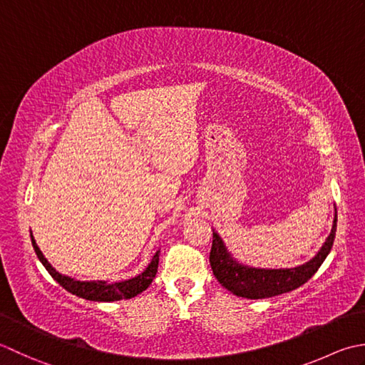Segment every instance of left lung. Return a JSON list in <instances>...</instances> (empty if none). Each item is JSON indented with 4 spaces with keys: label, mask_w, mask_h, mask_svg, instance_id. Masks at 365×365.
Returning a JSON list of instances; mask_svg holds the SVG:
<instances>
[{
    "label": "left lung",
    "mask_w": 365,
    "mask_h": 365,
    "mask_svg": "<svg viewBox=\"0 0 365 365\" xmlns=\"http://www.w3.org/2000/svg\"><path fill=\"white\" fill-rule=\"evenodd\" d=\"M336 230L337 214L334 217L331 235L318 254L306 264L292 267V269H258V267L240 264L228 254L220 236L212 233L210 263L219 284L236 296L247 297V299H264V297L284 294L306 284L318 271V267L331 252Z\"/></svg>",
    "instance_id": "1"
}]
</instances>
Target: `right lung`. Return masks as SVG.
<instances>
[{
	"label": "right lung",
	"mask_w": 365,
	"mask_h": 365,
	"mask_svg": "<svg viewBox=\"0 0 365 365\" xmlns=\"http://www.w3.org/2000/svg\"><path fill=\"white\" fill-rule=\"evenodd\" d=\"M31 242H33L37 258L41 259V263L43 266H46V269L48 271L50 276L53 277L64 289H68L69 293L76 294L78 297H83V299H88V301L110 302V301H120V299H130V297L145 292V289L151 285V282L155 277V272H158V266H159V250H158L154 254L151 263L148 264L146 269L137 277L124 280V282H115V284H107V282H102V280L80 282L59 274L55 267L47 262V258L42 255V252L39 247H37L33 235H31Z\"/></svg>",
	"instance_id": "1"
}]
</instances>
